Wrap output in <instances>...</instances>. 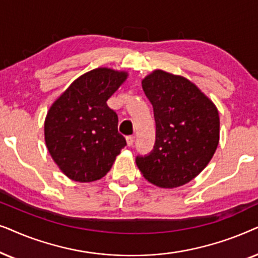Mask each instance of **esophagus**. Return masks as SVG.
I'll use <instances>...</instances> for the list:
<instances>
[{
  "label": "esophagus",
  "mask_w": 258,
  "mask_h": 258,
  "mask_svg": "<svg viewBox=\"0 0 258 258\" xmlns=\"http://www.w3.org/2000/svg\"><path fill=\"white\" fill-rule=\"evenodd\" d=\"M126 142H127V146H132L133 143H135V137L133 136L126 137Z\"/></svg>",
  "instance_id": "obj_1"
}]
</instances>
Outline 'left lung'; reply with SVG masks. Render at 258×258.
Returning <instances> with one entry per match:
<instances>
[{
    "instance_id": "left-lung-1",
    "label": "left lung",
    "mask_w": 258,
    "mask_h": 258,
    "mask_svg": "<svg viewBox=\"0 0 258 258\" xmlns=\"http://www.w3.org/2000/svg\"><path fill=\"white\" fill-rule=\"evenodd\" d=\"M142 84L153 106L156 143L150 154L137 157V166L157 186H181L205 169L217 149V107L180 75L157 70Z\"/></svg>"
}]
</instances>
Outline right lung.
<instances>
[{
  "label": "right lung",
  "mask_w": 258,
  "mask_h": 258,
  "mask_svg": "<svg viewBox=\"0 0 258 258\" xmlns=\"http://www.w3.org/2000/svg\"><path fill=\"white\" fill-rule=\"evenodd\" d=\"M126 72L97 68L78 78L50 106L44 140L51 158L72 180L101 179L126 146L118 115L107 106Z\"/></svg>",
  "instance_id": "obj_1"
}]
</instances>
